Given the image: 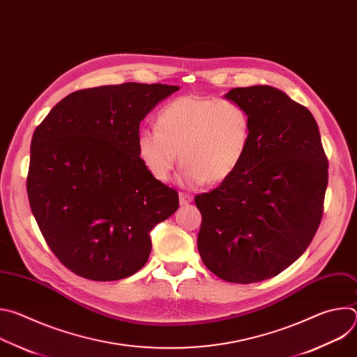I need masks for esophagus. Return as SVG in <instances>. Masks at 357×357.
I'll list each match as a JSON object with an SVG mask.
<instances>
[{"instance_id":"1","label":"esophagus","mask_w":357,"mask_h":357,"mask_svg":"<svg viewBox=\"0 0 357 357\" xmlns=\"http://www.w3.org/2000/svg\"><path fill=\"white\" fill-rule=\"evenodd\" d=\"M193 200V196L189 193H179V203L182 206L189 205V203Z\"/></svg>"}]
</instances>
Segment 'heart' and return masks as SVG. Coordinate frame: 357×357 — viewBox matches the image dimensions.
<instances>
[{
  "instance_id": "obj_1",
  "label": "heart",
  "mask_w": 357,
  "mask_h": 357,
  "mask_svg": "<svg viewBox=\"0 0 357 357\" xmlns=\"http://www.w3.org/2000/svg\"><path fill=\"white\" fill-rule=\"evenodd\" d=\"M157 124L158 130L138 132L137 151L160 182L171 178L181 160L183 185L220 183L241 165L251 139L248 113L229 98L176 97L161 109Z\"/></svg>"
}]
</instances>
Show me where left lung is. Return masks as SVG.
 Here are the masks:
<instances>
[{"mask_svg": "<svg viewBox=\"0 0 357 357\" xmlns=\"http://www.w3.org/2000/svg\"><path fill=\"white\" fill-rule=\"evenodd\" d=\"M225 98L250 116L251 139L237 171L195 197L197 250L219 278H273L311 244L322 219L328 160L311 112L271 86L236 87Z\"/></svg>", "mask_w": 357, "mask_h": 357, "instance_id": "obj_1", "label": "left lung"}]
</instances>
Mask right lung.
Returning a JSON list of instances; mask_svg holds the SVG:
<instances>
[{"label": "right lung", "mask_w": 357, "mask_h": 357, "mask_svg": "<svg viewBox=\"0 0 357 357\" xmlns=\"http://www.w3.org/2000/svg\"><path fill=\"white\" fill-rule=\"evenodd\" d=\"M179 86L123 83L66 96L36 127L26 181L31 211L63 266L93 281L135 274L149 231L179 206L137 151L139 123Z\"/></svg>", "instance_id": "right-lung-1"}]
</instances>
